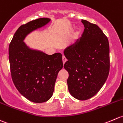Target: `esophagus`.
<instances>
[{"instance_id": "obj_1", "label": "esophagus", "mask_w": 123, "mask_h": 123, "mask_svg": "<svg viewBox=\"0 0 123 123\" xmlns=\"http://www.w3.org/2000/svg\"><path fill=\"white\" fill-rule=\"evenodd\" d=\"M62 60H63V64H64V63H65V62L67 61L66 58L65 57V56H64V55H63V57H62Z\"/></svg>"}]
</instances>
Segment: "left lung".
I'll return each instance as SVG.
<instances>
[{"label":"left lung","instance_id":"1","mask_svg":"<svg viewBox=\"0 0 123 123\" xmlns=\"http://www.w3.org/2000/svg\"><path fill=\"white\" fill-rule=\"evenodd\" d=\"M81 22L84 25L81 37L64 51L68 60L64 68L69 73L70 94L85 100L94 96L106 81L110 60L109 42L102 30L88 21Z\"/></svg>","mask_w":123,"mask_h":123}]
</instances>
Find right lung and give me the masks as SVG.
Instances as JSON below:
<instances>
[{
    "label": "right lung",
    "instance_id": "right-lung-1",
    "mask_svg": "<svg viewBox=\"0 0 123 123\" xmlns=\"http://www.w3.org/2000/svg\"><path fill=\"white\" fill-rule=\"evenodd\" d=\"M47 18L36 19L21 25L9 45L12 80L17 89L30 101L42 103L53 96L59 72L63 66L61 53L48 55L29 49L23 42L33 30L47 24Z\"/></svg>",
    "mask_w": 123,
    "mask_h": 123
}]
</instances>
